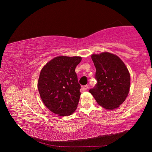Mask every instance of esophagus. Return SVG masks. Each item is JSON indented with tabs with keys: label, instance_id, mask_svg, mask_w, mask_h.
<instances>
[{
	"label": "esophagus",
	"instance_id": "34e87169",
	"mask_svg": "<svg viewBox=\"0 0 152 152\" xmlns=\"http://www.w3.org/2000/svg\"><path fill=\"white\" fill-rule=\"evenodd\" d=\"M88 88V86L87 85H84V86H83L82 87V91H85L86 90H87Z\"/></svg>",
	"mask_w": 152,
	"mask_h": 152
}]
</instances>
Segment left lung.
<instances>
[{
	"label": "left lung",
	"mask_w": 152,
	"mask_h": 152,
	"mask_svg": "<svg viewBox=\"0 0 152 152\" xmlns=\"http://www.w3.org/2000/svg\"><path fill=\"white\" fill-rule=\"evenodd\" d=\"M96 67L97 81L89 92L99 105L106 110H114L126 99L131 77L124 63L116 55L102 53L91 55Z\"/></svg>",
	"instance_id": "8db88e82"
}]
</instances>
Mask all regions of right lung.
I'll return each instance as SVG.
<instances>
[{
	"label": "right lung",
	"mask_w": 152,
	"mask_h": 152,
	"mask_svg": "<svg viewBox=\"0 0 152 152\" xmlns=\"http://www.w3.org/2000/svg\"><path fill=\"white\" fill-rule=\"evenodd\" d=\"M79 56H58L41 70L38 88L43 103L59 116H67L77 109L81 95L75 70L80 62Z\"/></svg>",
	"instance_id": "obj_1"
}]
</instances>
